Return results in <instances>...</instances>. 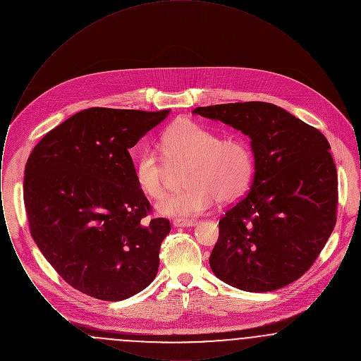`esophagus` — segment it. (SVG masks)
Instances as JSON below:
<instances>
[{
	"label": "esophagus",
	"instance_id": "34e87169",
	"mask_svg": "<svg viewBox=\"0 0 361 361\" xmlns=\"http://www.w3.org/2000/svg\"><path fill=\"white\" fill-rule=\"evenodd\" d=\"M195 224H197L195 219H174L173 221L174 227H192Z\"/></svg>",
	"mask_w": 361,
	"mask_h": 361
}]
</instances>
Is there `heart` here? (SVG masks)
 Returning a JSON list of instances; mask_svg holds the SVG:
<instances>
[{"mask_svg":"<svg viewBox=\"0 0 361 361\" xmlns=\"http://www.w3.org/2000/svg\"><path fill=\"white\" fill-rule=\"evenodd\" d=\"M163 157L154 147H145L135 159L134 173L139 189L150 199L164 197L172 169L188 166L189 188L169 195L158 204L162 215L188 218L214 206L240 200L249 188L255 158L249 143L238 137H226L206 126L178 121L162 137Z\"/></svg>","mask_w":361,"mask_h":361,"instance_id":"1","label":"heart"}]
</instances>
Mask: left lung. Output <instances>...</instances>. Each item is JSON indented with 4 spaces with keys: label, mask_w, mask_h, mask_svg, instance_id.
Returning a JSON list of instances; mask_svg holds the SVG:
<instances>
[{
    "label": "left lung",
    "mask_w": 361,
    "mask_h": 361,
    "mask_svg": "<svg viewBox=\"0 0 361 361\" xmlns=\"http://www.w3.org/2000/svg\"><path fill=\"white\" fill-rule=\"evenodd\" d=\"M252 139L250 190L219 221L209 267L249 292L281 288L305 275L337 221L338 180L330 145L315 127L262 102L197 106Z\"/></svg>",
    "instance_id": "obj_1"
}]
</instances>
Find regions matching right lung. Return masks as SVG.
Returning <instances> with one entry per match:
<instances>
[{
	"mask_svg": "<svg viewBox=\"0 0 361 361\" xmlns=\"http://www.w3.org/2000/svg\"><path fill=\"white\" fill-rule=\"evenodd\" d=\"M94 106L49 131L28 157L24 204L37 247L68 284L116 302L154 280L171 233L139 189L128 149L169 115Z\"/></svg>",
	"mask_w": 361,
	"mask_h": 361,
	"instance_id": "obj_1",
	"label": "right lung"
}]
</instances>
